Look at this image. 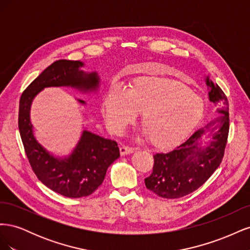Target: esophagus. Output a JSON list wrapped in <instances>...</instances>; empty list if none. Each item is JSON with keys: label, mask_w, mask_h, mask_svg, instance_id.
Segmentation results:
<instances>
[{"label": "esophagus", "mask_w": 250, "mask_h": 250, "mask_svg": "<svg viewBox=\"0 0 250 250\" xmlns=\"http://www.w3.org/2000/svg\"><path fill=\"white\" fill-rule=\"evenodd\" d=\"M135 150H137L135 148L127 147V146H121V147H120V153H121V155L123 156V155H127V154L133 153Z\"/></svg>", "instance_id": "1"}]
</instances>
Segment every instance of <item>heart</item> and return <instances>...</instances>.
<instances>
[{
    "mask_svg": "<svg viewBox=\"0 0 250 250\" xmlns=\"http://www.w3.org/2000/svg\"><path fill=\"white\" fill-rule=\"evenodd\" d=\"M141 111L143 134L152 146L167 149L186 139L204 113L201 98L177 80L153 75L133 78L126 89L110 87L101 113L110 129L121 133Z\"/></svg>",
    "mask_w": 250,
    "mask_h": 250,
    "instance_id": "heart-1",
    "label": "heart"
}]
</instances>
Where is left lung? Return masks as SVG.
<instances>
[{"label": "left lung", "mask_w": 250, "mask_h": 250, "mask_svg": "<svg viewBox=\"0 0 250 250\" xmlns=\"http://www.w3.org/2000/svg\"><path fill=\"white\" fill-rule=\"evenodd\" d=\"M204 80L218 116L176 148L153 155V171L145 178V185L160 197L175 199L197 190L222 161L229 129V101L208 75Z\"/></svg>", "instance_id": "1"}]
</instances>
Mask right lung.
<instances>
[{"mask_svg": "<svg viewBox=\"0 0 250 250\" xmlns=\"http://www.w3.org/2000/svg\"><path fill=\"white\" fill-rule=\"evenodd\" d=\"M84 66L79 60H57L25 89L20 100L19 129L30 165L44 186L69 198L88 196L102 185L107 168L120 157L118 144L83 127L71 152L55 155L36 140L30 112L34 98L46 87H71L81 94L99 92V74L84 72ZM76 100L86 105L85 101Z\"/></svg>", "mask_w": 250, "mask_h": 250, "instance_id": "right-lung-1", "label": "right lung"}]
</instances>
